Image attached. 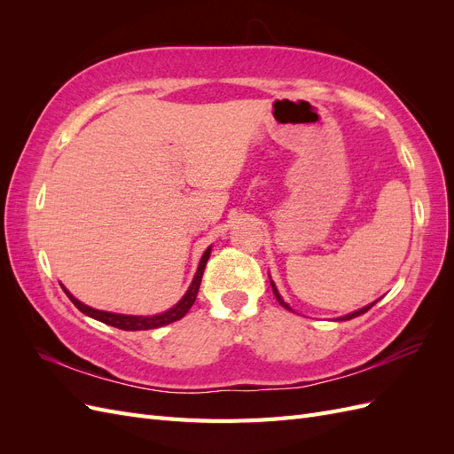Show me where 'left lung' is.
I'll return each mask as SVG.
<instances>
[{"label": "left lung", "instance_id": "left-lung-1", "mask_svg": "<svg viewBox=\"0 0 454 454\" xmlns=\"http://www.w3.org/2000/svg\"><path fill=\"white\" fill-rule=\"evenodd\" d=\"M269 278H270V274H269ZM270 287H272V294H274V297H277V301H278V303H280V305H282L284 309H287V310H292V312H294V309H292L290 305H287V303H286V301L282 299V295L278 294V287H277V284H274V282H272V278H270ZM377 301H379V299H377ZM377 301H373V303H371V305H365V307H362L360 310H354V312H350V314H347V316H340V318H337V320H339V322H340V320H352V318H356V316H360V314L367 312V310H369L371 307H373V305L377 303Z\"/></svg>", "mask_w": 454, "mask_h": 454}]
</instances>
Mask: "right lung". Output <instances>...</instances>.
<instances>
[{"label":"right lung","mask_w":454,"mask_h":454,"mask_svg":"<svg viewBox=\"0 0 454 454\" xmlns=\"http://www.w3.org/2000/svg\"><path fill=\"white\" fill-rule=\"evenodd\" d=\"M210 254H212V246H208V248H206V252L202 254L200 263H199L197 272H195V277H193V280H191L185 295H184L180 301H177V303H176L172 309L164 310V312H159V314H153V316H134V314H119V312L98 310V309H92V307H89V305H85V303H81V301L75 299L70 292H67L64 286H62V290H64V294H66L67 297H70L72 303H74L81 312L90 316V318H94V320L104 322V324L114 325V327H119V329H125V332H142V329H155V327L168 325V324H172V322H176V320L184 318V316L189 312V309L193 307L195 299H197V294H199V287H200L202 272H204V269H206V261H208Z\"/></svg>","instance_id":"obj_1"}]
</instances>
